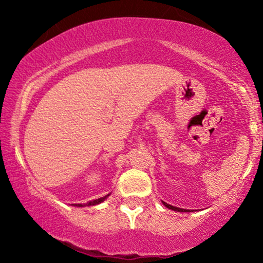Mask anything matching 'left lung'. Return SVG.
I'll list each match as a JSON object with an SVG mask.
<instances>
[{
	"label": "left lung",
	"mask_w": 263,
	"mask_h": 263,
	"mask_svg": "<svg viewBox=\"0 0 263 263\" xmlns=\"http://www.w3.org/2000/svg\"><path fill=\"white\" fill-rule=\"evenodd\" d=\"M163 204L165 207H167L168 210H172V211H176V212H190L189 210H183V208H178V207H174V206H171V204H168V203H166V202H164L163 201Z\"/></svg>",
	"instance_id": "obj_1"
}]
</instances>
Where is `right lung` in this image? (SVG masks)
<instances>
[{"instance_id":"right-lung-1","label":"right lung","mask_w":263,"mask_h":263,"mask_svg":"<svg viewBox=\"0 0 263 263\" xmlns=\"http://www.w3.org/2000/svg\"><path fill=\"white\" fill-rule=\"evenodd\" d=\"M110 194H107L106 196H104V197H99V199H97V200H93V201H88L87 203L86 204H82V203H74V206H77V207H84V206H95V204H98V203H100V202H103L104 200L106 199L107 196H109Z\"/></svg>"}]
</instances>
